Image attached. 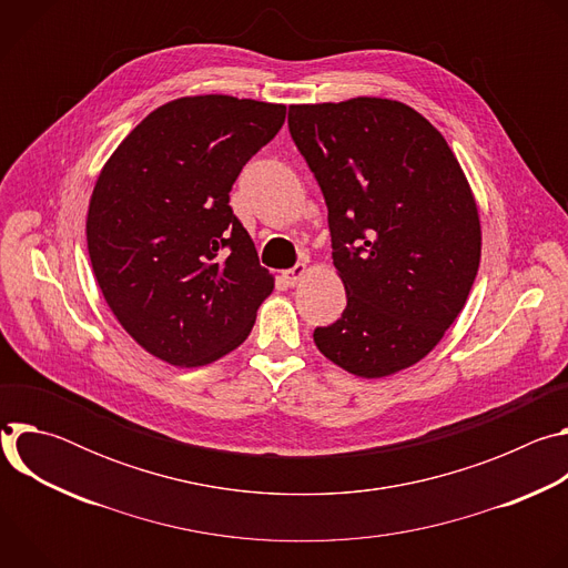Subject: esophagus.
Segmentation results:
<instances>
[{"instance_id":"1","label":"esophagus","mask_w":568,"mask_h":568,"mask_svg":"<svg viewBox=\"0 0 568 568\" xmlns=\"http://www.w3.org/2000/svg\"><path fill=\"white\" fill-rule=\"evenodd\" d=\"M305 276H307V265H303V263H298V265H294L292 270H285V272H283V281H285L290 287L298 285Z\"/></svg>"}]
</instances>
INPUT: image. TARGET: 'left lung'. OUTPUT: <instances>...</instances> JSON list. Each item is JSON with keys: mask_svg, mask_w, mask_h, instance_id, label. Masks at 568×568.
<instances>
[{"mask_svg": "<svg viewBox=\"0 0 568 568\" xmlns=\"http://www.w3.org/2000/svg\"><path fill=\"white\" fill-rule=\"evenodd\" d=\"M290 134L328 206L346 310L314 331L344 371L379 379L427 357L480 263V220L445 136L414 108L357 97L290 105Z\"/></svg>", "mask_w": 568, "mask_h": 568, "instance_id": "8db88e82", "label": "left lung"}]
</instances>
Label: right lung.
<instances>
[{
    "label": "right lung",
    "mask_w": 568,
    "mask_h": 568,
    "mask_svg": "<svg viewBox=\"0 0 568 568\" xmlns=\"http://www.w3.org/2000/svg\"><path fill=\"white\" fill-rule=\"evenodd\" d=\"M283 123L281 103L184 97L150 112L105 161L88 252L110 310L150 355L195 368L250 337L274 276L229 191Z\"/></svg>",
    "instance_id": "add662e5"
}]
</instances>
